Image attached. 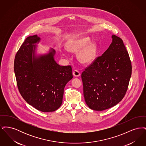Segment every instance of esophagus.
Instances as JSON below:
<instances>
[{
  "mask_svg": "<svg viewBox=\"0 0 146 146\" xmlns=\"http://www.w3.org/2000/svg\"><path fill=\"white\" fill-rule=\"evenodd\" d=\"M73 75L75 76V77H78V76H80V73H79V72L78 70H74L73 72Z\"/></svg>",
  "mask_w": 146,
  "mask_h": 146,
  "instance_id": "1",
  "label": "esophagus"
}]
</instances>
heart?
<instances>
[{
	"label": "heart",
	"instance_id": "1",
	"mask_svg": "<svg viewBox=\"0 0 146 146\" xmlns=\"http://www.w3.org/2000/svg\"><path fill=\"white\" fill-rule=\"evenodd\" d=\"M66 48L70 52H77V58L84 64H89L94 62L97 57V43L95 40H91L90 37H79L70 40L66 44ZM61 55L66 56L64 52Z\"/></svg>",
	"mask_w": 146,
	"mask_h": 146
}]
</instances>
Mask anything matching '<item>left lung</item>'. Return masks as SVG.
<instances>
[{"label":"left lung","mask_w":146,"mask_h":146,"mask_svg":"<svg viewBox=\"0 0 146 146\" xmlns=\"http://www.w3.org/2000/svg\"><path fill=\"white\" fill-rule=\"evenodd\" d=\"M111 39L109 48L82 74L85 101L94 111H104L120 102L131 76V63L122 39L114 35Z\"/></svg>","instance_id":"1"}]
</instances>
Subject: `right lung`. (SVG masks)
<instances>
[{
    "label": "right lung",
    "mask_w": 146,
    "mask_h": 146,
    "mask_svg": "<svg viewBox=\"0 0 146 146\" xmlns=\"http://www.w3.org/2000/svg\"><path fill=\"white\" fill-rule=\"evenodd\" d=\"M41 38L27 37L15 56L14 72L19 90L28 104L42 112L57 110L62 104L64 88L73 78L70 66L57 64L56 51L37 53Z\"/></svg>",
    "instance_id": "right-lung-1"
}]
</instances>
